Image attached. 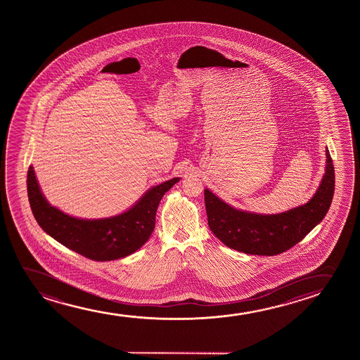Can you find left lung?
Instances as JSON below:
<instances>
[{
	"label": "left lung",
	"instance_id": "1",
	"mask_svg": "<svg viewBox=\"0 0 360 360\" xmlns=\"http://www.w3.org/2000/svg\"><path fill=\"white\" fill-rule=\"evenodd\" d=\"M326 169L309 202L281 214L262 215L232 207L209 189L204 191L207 224L212 233L232 250L257 256H276L290 250L319 225L335 193V167L326 148Z\"/></svg>",
	"mask_w": 360,
	"mask_h": 360
}]
</instances>
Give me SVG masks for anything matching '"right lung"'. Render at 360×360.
Instances as JSON below:
<instances>
[{"label": "right lung", "instance_id": "add662e5", "mask_svg": "<svg viewBox=\"0 0 360 360\" xmlns=\"http://www.w3.org/2000/svg\"><path fill=\"white\" fill-rule=\"evenodd\" d=\"M179 181L172 178L150 188L133 207L115 217L79 219L50 205L40 191L33 166L28 168L27 191L30 209L49 236L92 261L119 259L138 251L155 229V217L165 193Z\"/></svg>", "mask_w": 360, "mask_h": 360}]
</instances>
